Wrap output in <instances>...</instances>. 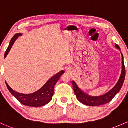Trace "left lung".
Segmentation results:
<instances>
[{"label":"left lung","instance_id":"1","mask_svg":"<svg viewBox=\"0 0 128 128\" xmlns=\"http://www.w3.org/2000/svg\"><path fill=\"white\" fill-rule=\"evenodd\" d=\"M116 47L120 50V46L117 44H116ZM125 75H126V70H125L123 56L122 54V72H121V76H120L117 84L109 92L103 95V96H98V97L90 96L82 92L78 87L75 82L73 81L72 85L73 87H74V92L76 95L77 99L80 102L85 104V105L88 106H98L104 105V104L109 102L115 97L116 95L120 92L122 85H123L125 79Z\"/></svg>","mask_w":128,"mask_h":128}]
</instances>
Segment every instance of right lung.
I'll list each match as a JSON object with an SVG mask.
<instances>
[{
    "label": "right lung",
    "mask_w": 128,
    "mask_h": 128,
    "mask_svg": "<svg viewBox=\"0 0 128 128\" xmlns=\"http://www.w3.org/2000/svg\"><path fill=\"white\" fill-rule=\"evenodd\" d=\"M19 36H21V34H16L14 37L11 39L8 48H7V50L5 53V58L7 55L10 50L11 49L14 42H15L16 39ZM63 73H64V71H63V70L60 72L59 73L52 76L46 83L44 85L43 87H41L39 90L34 92V93L31 94H22L15 92L8 86L7 82H6V84L9 92L21 104H22L24 106H27L38 108V107L43 106L46 105V104H47L51 101L52 97L53 96V93H54V86H55L58 80H59L60 77L62 76Z\"/></svg>",
    "instance_id": "right-lung-1"
}]
</instances>
